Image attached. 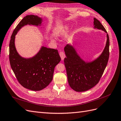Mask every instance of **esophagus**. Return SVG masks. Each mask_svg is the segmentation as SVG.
Segmentation results:
<instances>
[{"mask_svg": "<svg viewBox=\"0 0 121 121\" xmlns=\"http://www.w3.org/2000/svg\"><path fill=\"white\" fill-rule=\"evenodd\" d=\"M59 55H60V56L61 57V60H63L64 59L65 57V54H64V53L63 52H61L59 53Z\"/></svg>", "mask_w": 121, "mask_h": 121, "instance_id": "obj_1", "label": "esophagus"}]
</instances>
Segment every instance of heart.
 Segmentation results:
<instances>
[{"label": "heart", "instance_id": "heart-1", "mask_svg": "<svg viewBox=\"0 0 121 121\" xmlns=\"http://www.w3.org/2000/svg\"><path fill=\"white\" fill-rule=\"evenodd\" d=\"M68 29V26H64L62 27H61V28L58 29V30L56 32V35L58 36H61L63 35V34L65 33V31H66ZM53 41H54V40H52Z\"/></svg>", "mask_w": 121, "mask_h": 121}]
</instances>
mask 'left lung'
I'll return each mask as SVG.
<instances>
[{
	"label": "left lung",
	"mask_w": 121,
	"mask_h": 121,
	"mask_svg": "<svg viewBox=\"0 0 121 121\" xmlns=\"http://www.w3.org/2000/svg\"><path fill=\"white\" fill-rule=\"evenodd\" d=\"M94 28L106 33V42L102 53L95 59L85 61L77 53L75 48L67 44L64 48L66 68L68 84L77 92H84L98 83L104 71L109 58V39L104 27L97 19L94 18Z\"/></svg>",
	"instance_id": "8db88e82"
}]
</instances>
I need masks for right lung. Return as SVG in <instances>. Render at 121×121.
<instances>
[{"label":"right lung","instance_id":"1","mask_svg":"<svg viewBox=\"0 0 121 121\" xmlns=\"http://www.w3.org/2000/svg\"><path fill=\"white\" fill-rule=\"evenodd\" d=\"M42 18L35 15H27L17 26L9 42V62L11 66L19 83L23 87L32 91H40L52 82L55 66L61 58L57 50L41 47L34 56L24 58L18 53L15 47V36L25 25L40 26Z\"/></svg>","mask_w":121,"mask_h":121}]
</instances>
